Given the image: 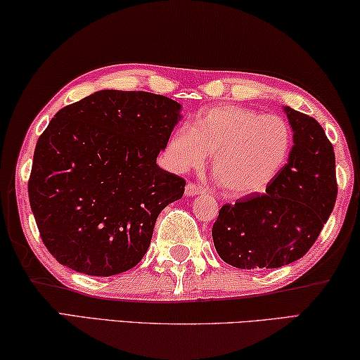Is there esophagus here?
I'll list each match as a JSON object with an SVG mask.
<instances>
[{
    "label": "esophagus",
    "instance_id": "1",
    "mask_svg": "<svg viewBox=\"0 0 360 360\" xmlns=\"http://www.w3.org/2000/svg\"><path fill=\"white\" fill-rule=\"evenodd\" d=\"M201 193H204V190H202V186H199V185L188 184L185 186V196H196V194H201Z\"/></svg>",
    "mask_w": 360,
    "mask_h": 360
}]
</instances>
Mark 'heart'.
<instances>
[{
  "label": "heart",
  "mask_w": 360,
  "mask_h": 360,
  "mask_svg": "<svg viewBox=\"0 0 360 360\" xmlns=\"http://www.w3.org/2000/svg\"><path fill=\"white\" fill-rule=\"evenodd\" d=\"M292 132L279 116L223 105L202 111L191 127L170 135L166 161L175 172L198 169L212 155V170L226 196L262 193L284 169Z\"/></svg>",
  "instance_id": "obj_1"
}]
</instances>
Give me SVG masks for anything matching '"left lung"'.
I'll use <instances>...</instances> for the list:
<instances>
[{
    "label": "left lung",
    "instance_id": "obj_1",
    "mask_svg": "<svg viewBox=\"0 0 360 360\" xmlns=\"http://www.w3.org/2000/svg\"><path fill=\"white\" fill-rule=\"evenodd\" d=\"M293 131L287 164L266 191L225 204L212 226L217 253L239 269L290 264L319 238L337 201L335 153L314 117L284 107Z\"/></svg>",
    "mask_w": 360,
    "mask_h": 360
}]
</instances>
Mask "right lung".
Returning a JSON list of instances; mask_svg holds the SVG:
<instances>
[{
  "label": "right lung",
  "instance_id": "add662e5",
  "mask_svg": "<svg viewBox=\"0 0 360 360\" xmlns=\"http://www.w3.org/2000/svg\"><path fill=\"white\" fill-rule=\"evenodd\" d=\"M181 105L151 92H94L63 107L39 135L28 198L56 260L115 276L148 250L158 215L185 180L156 164Z\"/></svg>",
  "mask_w": 360,
  "mask_h": 360
}]
</instances>
